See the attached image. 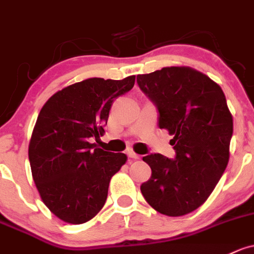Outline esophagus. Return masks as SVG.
<instances>
[{"mask_svg": "<svg viewBox=\"0 0 254 254\" xmlns=\"http://www.w3.org/2000/svg\"><path fill=\"white\" fill-rule=\"evenodd\" d=\"M127 155H128V157H130V159H133V160H139V159H140V156H139L138 154H135L134 151H132V150H128Z\"/></svg>", "mask_w": 254, "mask_h": 254, "instance_id": "esophagus-1", "label": "esophagus"}]
</instances>
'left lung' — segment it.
Masks as SVG:
<instances>
[{"label":"left lung","instance_id":"8db88e82","mask_svg":"<svg viewBox=\"0 0 254 254\" xmlns=\"http://www.w3.org/2000/svg\"><path fill=\"white\" fill-rule=\"evenodd\" d=\"M137 82L160 113L159 126L173 135L176 157L150 154L151 177L140 187L155 211L181 217L206 202L230 156L233 115L218 83L189 66L138 75Z\"/></svg>","mask_w":254,"mask_h":254}]
</instances>
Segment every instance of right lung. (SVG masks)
<instances>
[{"label":"right lung","mask_w":254,"mask_h":254,"mask_svg":"<svg viewBox=\"0 0 254 254\" xmlns=\"http://www.w3.org/2000/svg\"><path fill=\"white\" fill-rule=\"evenodd\" d=\"M124 80L92 77L54 93L41 109L29 144L32 179L41 200L56 217L82 224L98 214L111 177L127 156L89 143L104 132L115 98L134 86Z\"/></svg>","instance_id":"right-lung-1"}]
</instances>
